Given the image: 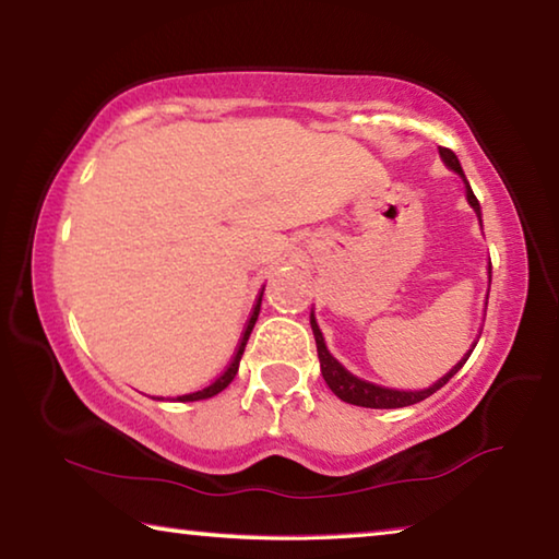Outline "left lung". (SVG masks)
Masks as SVG:
<instances>
[{
    "mask_svg": "<svg viewBox=\"0 0 559 559\" xmlns=\"http://www.w3.org/2000/svg\"><path fill=\"white\" fill-rule=\"evenodd\" d=\"M439 155L443 159V165H447L449 169H453V173L463 177V169H461V163L459 157L451 153L449 147H439ZM466 200L468 204L473 206V212L478 214L480 219V204L476 200V194H473L471 185H466ZM490 273V271H488ZM490 278V276H488ZM486 306H488V298H486ZM310 328H313V335H316V345H318V359H320V372H323V380L325 384L333 390L335 396H340V400L347 402V404H355V406H367V409H400V406H409V404H416L421 400H427V396H431L437 390H441L443 384H447L453 374H456L463 365H466V359L471 357L473 347H476V343L471 345V349L466 355H463L456 365L451 367V370L439 377L437 382L424 386V390H394V386H382V384H374V382H367V380H359L357 374H353L349 370H345L343 365L337 362V359L330 355V349L325 345V337L323 333H320L318 328V320H316V313L310 310Z\"/></svg>",
    "mask_w": 559,
    "mask_h": 559,
    "instance_id": "obj_1",
    "label": "left lung"
}]
</instances>
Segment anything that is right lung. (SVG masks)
<instances>
[{
	"label": "right lung",
	"mask_w": 559,
	"mask_h": 559,
	"mask_svg": "<svg viewBox=\"0 0 559 559\" xmlns=\"http://www.w3.org/2000/svg\"><path fill=\"white\" fill-rule=\"evenodd\" d=\"M263 288H266V286H263ZM263 288H261V293H259V300H257V306H253V313H251V318H249V325H246V330H243V337H241V343H239V349H236V355H234V359H231V365L226 367V370L222 372V377H216V380H214L210 386H204V390H197V392H189V394H179L175 402H197V400H210V396L219 394L222 390H226V386H229V384L234 382L236 372H239V362H241V355H243V349H246V343H249V335H251V330H253V325H257L259 313H261V298H263Z\"/></svg>",
	"instance_id": "right-lung-1"
}]
</instances>
